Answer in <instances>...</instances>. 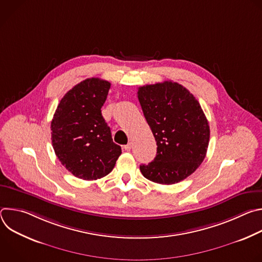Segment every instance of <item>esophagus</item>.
Wrapping results in <instances>:
<instances>
[{
  "label": "esophagus",
  "mask_w": 262,
  "mask_h": 262,
  "mask_svg": "<svg viewBox=\"0 0 262 262\" xmlns=\"http://www.w3.org/2000/svg\"><path fill=\"white\" fill-rule=\"evenodd\" d=\"M123 148L125 149V150H127V151H129L130 149H132V143H128V144H126V145H124L123 146Z\"/></svg>",
  "instance_id": "1"
}]
</instances>
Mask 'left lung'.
I'll return each instance as SVG.
<instances>
[{"label": "left lung", "mask_w": 262, "mask_h": 262, "mask_svg": "<svg viewBox=\"0 0 262 262\" xmlns=\"http://www.w3.org/2000/svg\"><path fill=\"white\" fill-rule=\"evenodd\" d=\"M138 98L157 141V156L141 165L143 176L161 184L177 183L203 162L209 143V125L196 97L171 81L142 86Z\"/></svg>", "instance_id": "8db88e82"}]
</instances>
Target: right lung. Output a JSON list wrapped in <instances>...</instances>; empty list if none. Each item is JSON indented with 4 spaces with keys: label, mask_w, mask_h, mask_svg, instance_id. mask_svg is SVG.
Wrapping results in <instances>:
<instances>
[{
    "label": "right lung",
    "mask_w": 262,
    "mask_h": 262,
    "mask_svg": "<svg viewBox=\"0 0 262 262\" xmlns=\"http://www.w3.org/2000/svg\"><path fill=\"white\" fill-rule=\"evenodd\" d=\"M111 83L87 79L61 99L51 123L52 143L61 164L74 176L96 180L107 175L121 155L101 115Z\"/></svg>",
    "instance_id": "obj_1"
}]
</instances>
